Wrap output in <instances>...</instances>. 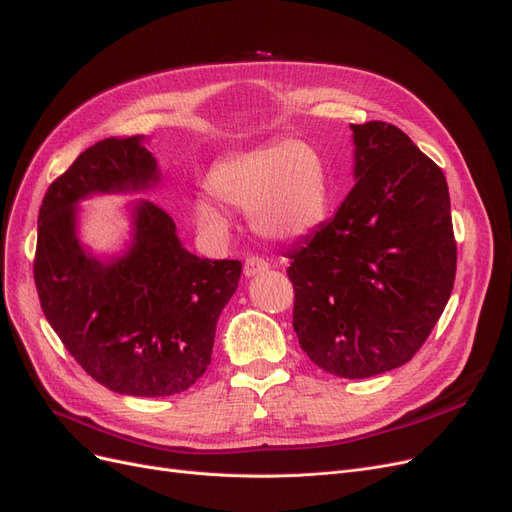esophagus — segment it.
Listing matches in <instances>:
<instances>
[{
  "label": "esophagus",
  "mask_w": 512,
  "mask_h": 512,
  "mask_svg": "<svg viewBox=\"0 0 512 512\" xmlns=\"http://www.w3.org/2000/svg\"><path fill=\"white\" fill-rule=\"evenodd\" d=\"M268 268H270V263L265 261V259H261V257H249L247 261H244L242 272H244V276H247V278H253V276H257V274L268 272Z\"/></svg>",
  "instance_id": "1"
}]
</instances>
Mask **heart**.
<instances>
[{"label": "heart", "instance_id": "b5f03b06", "mask_svg": "<svg viewBox=\"0 0 512 512\" xmlns=\"http://www.w3.org/2000/svg\"><path fill=\"white\" fill-rule=\"evenodd\" d=\"M215 201L232 209H249L257 234L276 242H293L314 230L326 209V175L320 154L301 140L228 154L207 177ZM198 226L221 232L226 221L209 203H196Z\"/></svg>", "mask_w": 512, "mask_h": 512}]
</instances>
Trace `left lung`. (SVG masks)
I'll use <instances>...</instances> for the list:
<instances>
[{"label": "left lung", "mask_w": 512, "mask_h": 512, "mask_svg": "<svg viewBox=\"0 0 512 512\" xmlns=\"http://www.w3.org/2000/svg\"><path fill=\"white\" fill-rule=\"evenodd\" d=\"M355 186L288 255L293 326L318 368L368 379L404 366L431 335L456 276L443 171L402 129L351 125Z\"/></svg>", "instance_id": "obj_1"}]
</instances>
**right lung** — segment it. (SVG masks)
<instances>
[{"label":"right lung","instance_id":"right-lung-1","mask_svg":"<svg viewBox=\"0 0 512 512\" xmlns=\"http://www.w3.org/2000/svg\"><path fill=\"white\" fill-rule=\"evenodd\" d=\"M144 140L106 138L52 182L39 209L33 274L43 314L92 379L123 395L165 397L192 387L211 364L215 326L242 263L186 251L171 215L146 198L131 205L127 251L100 259L83 247V198L161 182Z\"/></svg>","mask_w":512,"mask_h":512}]
</instances>
